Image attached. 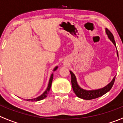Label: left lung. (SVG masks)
Masks as SVG:
<instances>
[{"mask_svg": "<svg viewBox=\"0 0 123 123\" xmlns=\"http://www.w3.org/2000/svg\"><path fill=\"white\" fill-rule=\"evenodd\" d=\"M105 32L107 34V36L109 37V39L111 41H112V43L114 44V46L116 48V42L114 40V36L112 35V34L111 32L109 29H107V28H105ZM117 55L118 56V53H117ZM70 73L71 74V77H72V86L73 91L75 92V94H76V96H77L79 98L81 99H85V100H91V99H96L97 97H99L100 96H103L104 94H106L107 92H109L111 90V89L112 88L113 86V84L115 81L116 76L113 78L112 81L109 83L108 85L105 86L103 88L101 89H96V90H91V91H88V90H85V89H82L80 86H79L77 82V79H76L75 75H74V73L72 71H70Z\"/></svg>", "mask_w": 123, "mask_h": 123, "instance_id": "1", "label": "left lung"}]
</instances>
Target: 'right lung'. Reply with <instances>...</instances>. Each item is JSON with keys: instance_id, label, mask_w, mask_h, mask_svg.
<instances>
[{"instance_id": "obj_1", "label": "right lung", "mask_w": 123, "mask_h": 123, "mask_svg": "<svg viewBox=\"0 0 123 123\" xmlns=\"http://www.w3.org/2000/svg\"><path fill=\"white\" fill-rule=\"evenodd\" d=\"M58 68V67H56L54 69H53V72H55V70H56ZM53 74H52L50 76V79H49V83H48V86L47 89L44 91L43 94H41V96H39V97H36V98H34V99H26L27 101H38V100H43V99H44V98L47 97L48 94L49 93V90L51 89V84H52V81H53Z\"/></svg>"}]
</instances>
